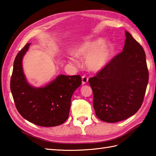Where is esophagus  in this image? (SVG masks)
Wrapping results in <instances>:
<instances>
[{
  "label": "esophagus",
  "mask_w": 156,
  "mask_h": 156,
  "mask_svg": "<svg viewBox=\"0 0 156 156\" xmlns=\"http://www.w3.org/2000/svg\"><path fill=\"white\" fill-rule=\"evenodd\" d=\"M88 82V78L87 77V76H82V84H87Z\"/></svg>",
  "instance_id": "esophagus-1"
}]
</instances>
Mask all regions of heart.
<instances>
[{
  "instance_id": "1",
  "label": "heart",
  "mask_w": 156,
  "mask_h": 156,
  "mask_svg": "<svg viewBox=\"0 0 156 156\" xmlns=\"http://www.w3.org/2000/svg\"><path fill=\"white\" fill-rule=\"evenodd\" d=\"M115 52V46L111 42L98 37L87 40L76 45L72 54L77 58H85L84 65L88 70L99 72L108 65Z\"/></svg>"
}]
</instances>
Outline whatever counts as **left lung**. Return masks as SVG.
<instances>
[{
	"label": "left lung",
	"mask_w": 156,
	"mask_h": 156,
	"mask_svg": "<svg viewBox=\"0 0 156 156\" xmlns=\"http://www.w3.org/2000/svg\"><path fill=\"white\" fill-rule=\"evenodd\" d=\"M125 37L122 51L88 80L97 117L107 122L125 120L136 113L148 84L144 49L127 31Z\"/></svg>",
	"instance_id": "left-lung-1"
}]
</instances>
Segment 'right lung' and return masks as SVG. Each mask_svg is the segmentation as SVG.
I'll return each mask as SVG.
<instances>
[{
  "mask_svg": "<svg viewBox=\"0 0 156 156\" xmlns=\"http://www.w3.org/2000/svg\"><path fill=\"white\" fill-rule=\"evenodd\" d=\"M30 45L27 44L19 52L13 64L11 90L16 108L23 118L37 125H62L68 118L71 98L81 85V77L60 74L43 87L32 86L23 68V59Z\"/></svg>",
  "mask_w": 156,
  "mask_h": 156,
  "instance_id": "add662e5",
  "label": "right lung"
}]
</instances>
